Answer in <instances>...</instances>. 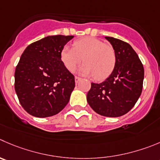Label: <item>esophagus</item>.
<instances>
[{
    "label": "esophagus",
    "instance_id": "1",
    "mask_svg": "<svg viewBox=\"0 0 160 160\" xmlns=\"http://www.w3.org/2000/svg\"><path fill=\"white\" fill-rule=\"evenodd\" d=\"M74 81H75L76 84H78V83L79 82L81 81V78H79V77H77V76H75V77H74Z\"/></svg>",
    "mask_w": 160,
    "mask_h": 160
}]
</instances>
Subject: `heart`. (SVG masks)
I'll return each instance as SVG.
<instances>
[{"mask_svg":"<svg viewBox=\"0 0 160 160\" xmlns=\"http://www.w3.org/2000/svg\"><path fill=\"white\" fill-rule=\"evenodd\" d=\"M60 60L71 71L83 60L85 63L78 72L103 80L108 77L115 68L116 56L112 46L96 38L85 37L76 40L74 48L64 45L60 51Z\"/></svg>","mask_w":160,"mask_h":160,"instance_id":"obj_1","label":"heart"}]
</instances>
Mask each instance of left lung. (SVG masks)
I'll return each instance as SVG.
<instances>
[{"mask_svg": "<svg viewBox=\"0 0 160 160\" xmlns=\"http://www.w3.org/2000/svg\"><path fill=\"white\" fill-rule=\"evenodd\" d=\"M105 38L115 50V68L104 82L91 83L86 99L99 115L119 117L131 110L141 96L144 68L131 45L115 38Z\"/></svg>", "mask_w": 160, "mask_h": 160, "instance_id": "8db88e82", "label": "left lung"}]
</instances>
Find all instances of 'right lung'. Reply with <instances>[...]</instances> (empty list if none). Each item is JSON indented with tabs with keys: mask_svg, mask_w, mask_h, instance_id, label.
I'll return each instance as SVG.
<instances>
[{
	"mask_svg": "<svg viewBox=\"0 0 160 160\" xmlns=\"http://www.w3.org/2000/svg\"><path fill=\"white\" fill-rule=\"evenodd\" d=\"M74 36H47L26 48L15 71L21 105L38 118L52 116L69 102L74 77L60 60L62 48Z\"/></svg>",
	"mask_w": 160,
	"mask_h": 160,
	"instance_id": "right-lung-1",
	"label": "right lung"
}]
</instances>
